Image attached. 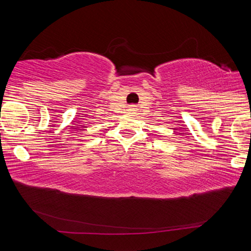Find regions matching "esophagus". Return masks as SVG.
Wrapping results in <instances>:
<instances>
[{"mask_svg": "<svg viewBox=\"0 0 251 251\" xmlns=\"http://www.w3.org/2000/svg\"><path fill=\"white\" fill-rule=\"evenodd\" d=\"M127 110H128L130 114H134L136 110H137V107H136V105H129L128 107H127Z\"/></svg>", "mask_w": 251, "mask_h": 251, "instance_id": "1", "label": "esophagus"}]
</instances>
